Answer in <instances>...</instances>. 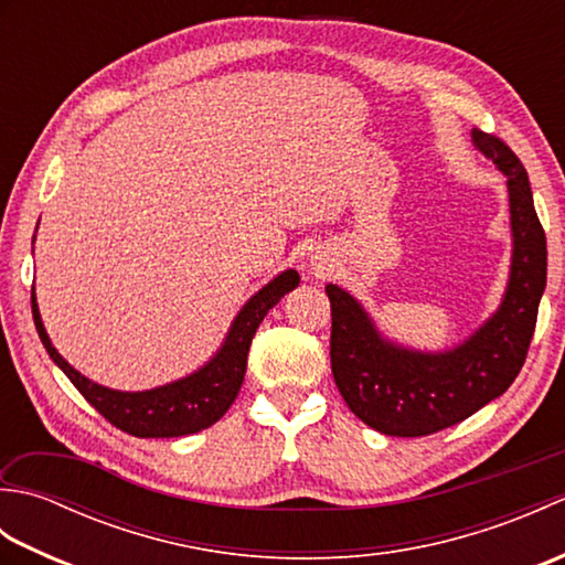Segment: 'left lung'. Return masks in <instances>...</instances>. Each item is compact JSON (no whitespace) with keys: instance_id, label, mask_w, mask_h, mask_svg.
<instances>
[{"instance_id":"left-lung-1","label":"left lung","mask_w":565,"mask_h":565,"mask_svg":"<svg viewBox=\"0 0 565 565\" xmlns=\"http://www.w3.org/2000/svg\"><path fill=\"white\" fill-rule=\"evenodd\" d=\"M473 142L508 177L512 271L505 301L486 326L441 354L403 350L383 340L364 308L328 284L332 308V376L350 411L391 437H425L471 417L518 379L546 289V233L534 211L524 164L493 134Z\"/></svg>"}]
</instances>
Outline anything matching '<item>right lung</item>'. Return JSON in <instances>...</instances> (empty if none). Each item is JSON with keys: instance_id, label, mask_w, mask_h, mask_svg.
I'll return each instance as SVG.
<instances>
[{"instance_id": "add662e5", "label": "right lung", "mask_w": 565, "mask_h": 565, "mask_svg": "<svg viewBox=\"0 0 565 565\" xmlns=\"http://www.w3.org/2000/svg\"><path fill=\"white\" fill-rule=\"evenodd\" d=\"M298 281H301V276L294 269L276 276L274 281H269L259 294L252 296L245 308L239 310L231 332H227L225 344L221 347V352L215 354L206 366L182 381L167 383L162 388L142 393L111 391L99 386V383H92L89 379H84L79 371L72 369L65 359L55 352V347L51 344V338H47L41 322L35 294H31V310L35 330H39V338L45 347V352L65 371L72 386L84 395V401H87L99 415L109 419L114 427L140 439L184 437L211 427L227 413V407L233 405L239 386H243L245 381L247 352L259 322L286 294L296 289Z\"/></svg>"}]
</instances>
